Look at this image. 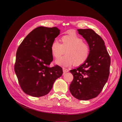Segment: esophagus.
<instances>
[{"label":"esophagus","instance_id":"obj_1","mask_svg":"<svg viewBox=\"0 0 122 122\" xmlns=\"http://www.w3.org/2000/svg\"><path fill=\"white\" fill-rule=\"evenodd\" d=\"M62 69H63V72L64 73H67L69 72V70L67 69H66L65 68H62Z\"/></svg>","mask_w":122,"mask_h":122}]
</instances>
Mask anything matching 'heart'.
Returning <instances> with one entry per match:
<instances>
[{"label":"heart","instance_id":"obj_1","mask_svg":"<svg viewBox=\"0 0 122 122\" xmlns=\"http://www.w3.org/2000/svg\"><path fill=\"white\" fill-rule=\"evenodd\" d=\"M61 44L54 41L51 45V52L55 58H58L55 63L62 67H69L72 65L79 66L86 62L89 57L90 48L88 44L76 33L72 32L64 35L61 39Z\"/></svg>","mask_w":122,"mask_h":122}]
</instances>
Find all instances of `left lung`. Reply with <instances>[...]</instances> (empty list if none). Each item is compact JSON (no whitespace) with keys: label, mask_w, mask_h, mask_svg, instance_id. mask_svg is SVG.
Masks as SVG:
<instances>
[{"label":"left lung","mask_w":122,"mask_h":122,"mask_svg":"<svg viewBox=\"0 0 122 122\" xmlns=\"http://www.w3.org/2000/svg\"><path fill=\"white\" fill-rule=\"evenodd\" d=\"M90 48L87 61L78 68L70 70L73 80L69 90L75 98L88 100L96 97L107 81L110 57L104 41L92 29H78Z\"/></svg>","instance_id":"left-lung-1"}]
</instances>
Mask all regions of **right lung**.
Listing matches in <instances>:
<instances>
[{
    "label": "right lung",
    "mask_w": 122,
    "mask_h": 122,
    "mask_svg": "<svg viewBox=\"0 0 122 122\" xmlns=\"http://www.w3.org/2000/svg\"><path fill=\"white\" fill-rule=\"evenodd\" d=\"M60 33L56 27L40 26L29 33L18 47L14 70L26 94L35 97L48 94L63 73L60 66L49 67L53 61L51 45Z\"/></svg>",
    "instance_id": "obj_1"
}]
</instances>
